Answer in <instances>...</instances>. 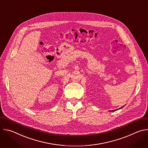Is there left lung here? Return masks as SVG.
<instances>
[{
  "label": "left lung",
  "instance_id": "left-lung-1",
  "mask_svg": "<svg viewBox=\"0 0 148 148\" xmlns=\"http://www.w3.org/2000/svg\"><path fill=\"white\" fill-rule=\"evenodd\" d=\"M123 107H121V108H119V109H121V108H123ZM116 111V110H114V111Z\"/></svg>",
  "mask_w": 148,
  "mask_h": 148
}]
</instances>
